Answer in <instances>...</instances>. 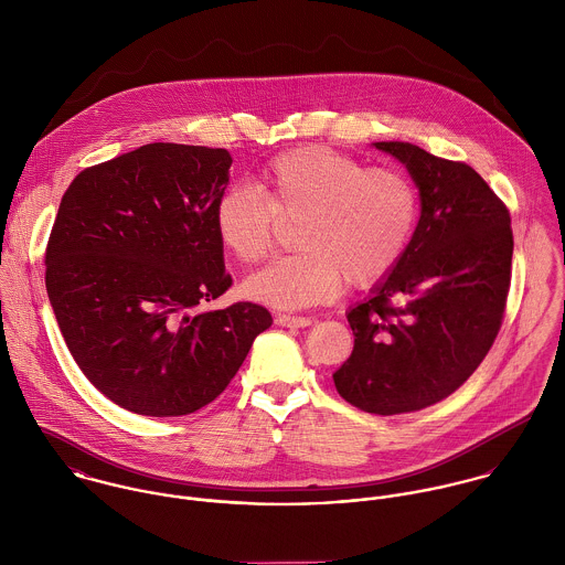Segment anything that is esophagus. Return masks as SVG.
<instances>
[{"label": "esophagus", "instance_id": "esophagus-1", "mask_svg": "<svg viewBox=\"0 0 565 565\" xmlns=\"http://www.w3.org/2000/svg\"><path fill=\"white\" fill-rule=\"evenodd\" d=\"M278 326H287V328H307L311 326V318H302V316H276Z\"/></svg>", "mask_w": 565, "mask_h": 565}]
</instances>
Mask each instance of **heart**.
Instances as JSON below:
<instances>
[{
    "mask_svg": "<svg viewBox=\"0 0 565 565\" xmlns=\"http://www.w3.org/2000/svg\"><path fill=\"white\" fill-rule=\"evenodd\" d=\"M252 186L226 189L213 209L222 247L239 263L265 260L280 222H298V254L274 260L245 282V294L278 309L330 302L350 282L372 287L403 260L419 222L408 175L323 146L280 152Z\"/></svg>",
    "mask_w": 565,
    "mask_h": 565,
    "instance_id": "heart-1",
    "label": "heart"
}]
</instances>
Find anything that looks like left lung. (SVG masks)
Returning <instances> with one entry per match:
<instances>
[{"label": "left lung", "mask_w": 565, "mask_h": 565, "mask_svg": "<svg viewBox=\"0 0 565 565\" xmlns=\"http://www.w3.org/2000/svg\"><path fill=\"white\" fill-rule=\"evenodd\" d=\"M374 146L406 164L422 215L398 267L348 313L354 350L332 379L345 403L401 415L441 403L481 365L504 318L513 231L468 162Z\"/></svg>", "instance_id": "1"}]
</instances>
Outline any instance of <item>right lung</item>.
Returning a JSON list of instances; mask_svg holds the SVG:
<instances>
[{
  "mask_svg": "<svg viewBox=\"0 0 565 565\" xmlns=\"http://www.w3.org/2000/svg\"><path fill=\"white\" fill-rule=\"evenodd\" d=\"M233 157L148 143L82 169L45 249V287L84 376L139 415L175 417L213 403L239 372L265 307L204 311L233 278L213 209Z\"/></svg>",
  "mask_w": 565,
  "mask_h": 565,
  "instance_id": "right-lung-1",
  "label": "right lung"
}]
</instances>
